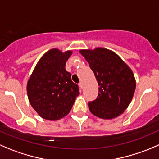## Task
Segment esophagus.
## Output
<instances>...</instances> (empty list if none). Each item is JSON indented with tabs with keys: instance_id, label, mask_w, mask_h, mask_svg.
<instances>
[{
	"instance_id": "esophagus-1",
	"label": "esophagus",
	"mask_w": 159,
	"mask_h": 159,
	"mask_svg": "<svg viewBox=\"0 0 159 159\" xmlns=\"http://www.w3.org/2000/svg\"><path fill=\"white\" fill-rule=\"evenodd\" d=\"M79 86H80V88H81V89H83V87H84V84H83V82H82V81H81V82L79 83Z\"/></svg>"
}]
</instances>
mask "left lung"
Segmentation results:
<instances>
[{
    "instance_id": "1",
    "label": "left lung",
    "mask_w": 159,
    "mask_h": 159,
    "mask_svg": "<svg viewBox=\"0 0 159 159\" xmlns=\"http://www.w3.org/2000/svg\"><path fill=\"white\" fill-rule=\"evenodd\" d=\"M79 53L89 63L99 86L97 98L89 102L90 112L106 120L121 115L131 102L136 89L130 67L109 49L96 47Z\"/></svg>"
}]
</instances>
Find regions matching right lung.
I'll return each instance as SVG.
<instances>
[{
    "label": "right lung",
    "instance_id": "right-lung-1",
    "mask_svg": "<svg viewBox=\"0 0 159 159\" xmlns=\"http://www.w3.org/2000/svg\"><path fill=\"white\" fill-rule=\"evenodd\" d=\"M71 50L53 48L46 52L35 65L27 82L29 103L47 120H57L70 112L77 96L78 85L65 69Z\"/></svg>",
    "mask_w": 159,
    "mask_h": 159
}]
</instances>
